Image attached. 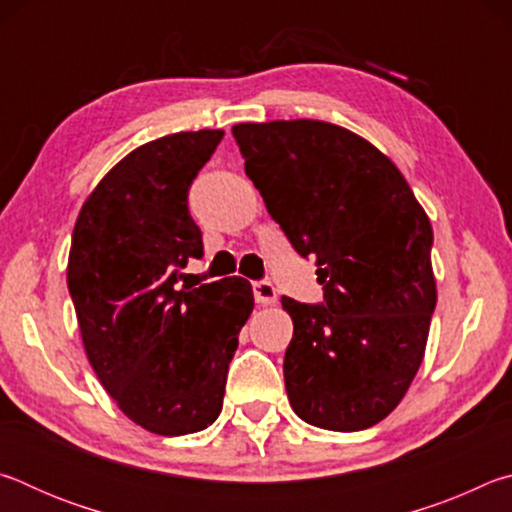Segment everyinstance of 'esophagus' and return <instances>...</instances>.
I'll return each instance as SVG.
<instances>
[{
	"label": "esophagus",
	"instance_id": "esophagus-1",
	"mask_svg": "<svg viewBox=\"0 0 512 512\" xmlns=\"http://www.w3.org/2000/svg\"><path fill=\"white\" fill-rule=\"evenodd\" d=\"M253 296L257 305H275L277 302V289L271 282L259 280L253 284Z\"/></svg>",
	"mask_w": 512,
	"mask_h": 512
}]
</instances>
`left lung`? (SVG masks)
<instances>
[{"label":"left lung","mask_w":512,"mask_h":512,"mask_svg":"<svg viewBox=\"0 0 512 512\" xmlns=\"http://www.w3.org/2000/svg\"><path fill=\"white\" fill-rule=\"evenodd\" d=\"M232 135L271 219L300 257H316L323 284L318 305L282 298L293 411L320 429H368L400 404L427 348L429 216L400 169L348 128L293 119Z\"/></svg>","instance_id":"1"}]
</instances>
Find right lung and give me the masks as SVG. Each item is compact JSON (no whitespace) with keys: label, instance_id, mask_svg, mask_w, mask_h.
Here are the masks:
<instances>
[{"label":"right lung","instance_id":"right-lung-1","mask_svg":"<svg viewBox=\"0 0 512 512\" xmlns=\"http://www.w3.org/2000/svg\"><path fill=\"white\" fill-rule=\"evenodd\" d=\"M223 131L173 133L137 146L83 203L67 287L85 352L135 424L185 436L219 418L239 332L255 307L244 277L178 289L203 257L187 196Z\"/></svg>","mask_w":512,"mask_h":512}]
</instances>
